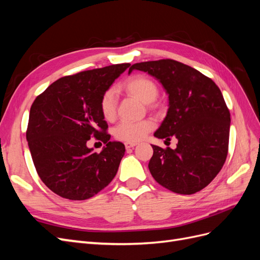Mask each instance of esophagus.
Segmentation results:
<instances>
[{
    "label": "esophagus",
    "instance_id": "34e87169",
    "mask_svg": "<svg viewBox=\"0 0 260 260\" xmlns=\"http://www.w3.org/2000/svg\"><path fill=\"white\" fill-rule=\"evenodd\" d=\"M137 145H138V143H136V142H125L124 143V146H125V148H127V149L133 148V147L137 146Z\"/></svg>",
    "mask_w": 260,
    "mask_h": 260
}]
</instances>
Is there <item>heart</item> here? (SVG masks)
<instances>
[{"mask_svg": "<svg viewBox=\"0 0 260 260\" xmlns=\"http://www.w3.org/2000/svg\"><path fill=\"white\" fill-rule=\"evenodd\" d=\"M122 88L128 93L136 95L141 101L147 103L152 107L158 95V86L146 76L136 75L128 78L122 84ZM100 112L106 121H114L117 114V92L114 88L107 89L100 99ZM154 128V122L149 119L141 120L138 122L123 121L116 127L114 136L117 140L124 142H138L146 137L148 132Z\"/></svg>", "mask_w": 260, "mask_h": 260, "instance_id": "1", "label": "heart"}]
</instances>
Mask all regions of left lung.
<instances>
[{
  "mask_svg": "<svg viewBox=\"0 0 260 260\" xmlns=\"http://www.w3.org/2000/svg\"><path fill=\"white\" fill-rule=\"evenodd\" d=\"M158 79L169 94V108L158 139L178 140L177 148L152 145L148 169L161 186L178 194H194L221 170L229 149L230 112L210 78L182 62L159 59L133 64Z\"/></svg>",
  "mask_w": 260,
  "mask_h": 260,
  "instance_id": "obj_1",
  "label": "left lung"
}]
</instances>
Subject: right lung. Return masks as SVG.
Returning <instances> with one entry per match:
<instances>
[{
  "mask_svg": "<svg viewBox=\"0 0 260 260\" xmlns=\"http://www.w3.org/2000/svg\"><path fill=\"white\" fill-rule=\"evenodd\" d=\"M130 64L84 70L53 82L31 105L26 138L42 182L62 199L84 201L115 178L124 145L111 142L100 99ZM91 137L107 146H86Z\"/></svg>",
  "mask_w": 260,
  "mask_h": 260,
  "instance_id": "add662e5",
  "label": "right lung"
}]
</instances>
